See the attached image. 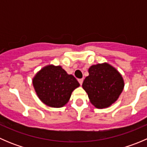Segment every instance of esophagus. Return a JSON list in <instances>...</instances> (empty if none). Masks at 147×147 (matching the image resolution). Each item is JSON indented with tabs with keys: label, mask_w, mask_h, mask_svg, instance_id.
<instances>
[{
	"label": "esophagus",
	"mask_w": 147,
	"mask_h": 147,
	"mask_svg": "<svg viewBox=\"0 0 147 147\" xmlns=\"http://www.w3.org/2000/svg\"><path fill=\"white\" fill-rule=\"evenodd\" d=\"M78 82H80V85H82V82H83V79H79V80H78Z\"/></svg>",
	"instance_id": "34e87169"
}]
</instances>
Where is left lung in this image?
Segmentation results:
<instances>
[{
  "label": "left lung",
  "instance_id": "obj_1",
  "mask_svg": "<svg viewBox=\"0 0 147 147\" xmlns=\"http://www.w3.org/2000/svg\"><path fill=\"white\" fill-rule=\"evenodd\" d=\"M82 83L90 101L99 109L108 107L119 98L124 89L121 74L108 63L92 65Z\"/></svg>",
  "mask_w": 147,
  "mask_h": 147
}]
</instances>
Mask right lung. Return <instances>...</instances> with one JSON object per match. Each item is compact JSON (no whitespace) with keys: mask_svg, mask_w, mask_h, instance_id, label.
I'll use <instances>...</instances> for the list:
<instances>
[{"mask_svg":"<svg viewBox=\"0 0 147 147\" xmlns=\"http://www.w3.org/2000/svg\"><path fill=\"white\" fill-rule=\"evenodd\" d=\"M40 100L51 107H62L69 101L72 91L80 86L76 78L68 75L61 66L47 65L32 79Z\"/></svg>","mask_w":147,"mask_h":147,"instance_id":"1","label":"right lung"}]
</instances>
